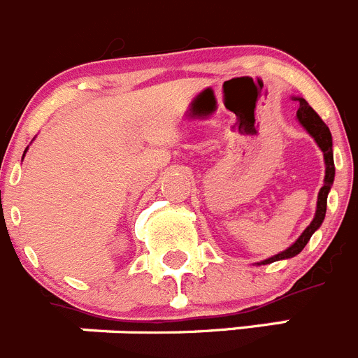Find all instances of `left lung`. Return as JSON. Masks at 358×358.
<instances>
[{
	"instance_id": "1",
	"label": "left lung",
	"mask_w": 358,
	"mask_h": 358,
	"mask_svg": "<svg viewBox=\"0 0 358 358\" xmlns=\"http://www.w3.org/2000/svg\"><path fill=\"white\" fill-rule=\"evenodd\" d=\"M296 101L300 103V108H298V111H296L298 122L306 127L307 133H309L310 136L316 140L317 147L323 150L324 165H327V169H324V182H323V186H321L320 193H317L316 215H314V220L310 222L309 227L301 232L300 238H298L289 248H286V250L280 252V254L273 255V257L266 259V261L259 262V264H270V262L280 261V259L294 257V255H298L301 250H303V247L309 243L310 236H313L314 232L320 229V225L323 224L324 213H327V196H329L330 188H332V185H334V177H336V166H334V150H332V134H330V129L327 127V124L321 120L320 115H317L316 111L309 106V103H307L306 99L296 97Z\"/></svg>"
}]
</instances>
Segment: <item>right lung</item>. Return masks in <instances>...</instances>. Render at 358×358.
<instances>
[{
  "label": "right lung",
  "mask_w": 358,
  "mask_h": 358,
  "mask_svg": "<svg viewBox=\"0 0 358 358\" xmlns=\"http://www.w3.org/2000/svg\"><path fill=\"white\" fill-rule=\"evenodd\" d=\"M24 152H26V150H24ZM22 157H24V156H22Z\"/></svg>",
  "instance_id": "right-lung-1"
}]
</instances>
